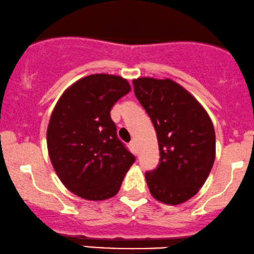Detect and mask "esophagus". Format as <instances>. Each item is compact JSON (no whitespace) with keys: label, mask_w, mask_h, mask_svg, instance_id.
I'll list each match as a JSON object with an SVG mask.
<instances>
[{"label":"esophagus","mask_w":254,"mask_h":254,"mask_svg":"<svg viewBox=\"0 0 254 254\" xmlns=\"http://www.w3.org/2000/svg\"><path fill=\"white\" fill-rule=\"evenodd\" d=\"M129 146H130V148H132V150H133V152L138 151V145H136L135 140H132V141L129 142Z\"/></svg>","instance_id":"34e87169"}]
</instances>
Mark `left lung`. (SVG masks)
I'll list each match as a JSON object with an SVG mask.
<instances>
[{
	"mask_svg": "<svg viewBox=\"0 0 254 254\" xmlns=\"http://www.w3.org/2000/svg\"><path fill=\"white\" fill-rule=\"evenodd\" d=\"M134 94L157 133L160 159L145 174L154 198L180 204L195 196L215 160V132L203 107L171 79L138 78Z\"/></svg>",
	"mask_w": 254,
	"mask_h": 254,
	"instance_id": "left-lung-1",
	"label": "left lung"
}]
</instances>
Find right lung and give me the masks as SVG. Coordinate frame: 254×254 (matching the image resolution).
I'll return each instance as SVG.
<instances>
[{
  "label": "right lung",
  "instance_id": "obj_1",
  "mask_svg": "<svg viewBox=\"0 0 254 254\" xmlns=\"http://www.w3.org/2000/svg\"><path fill=\"white\" fill-rule=\"evenodd\" d=\"M129 91L121 77L91 74L71 85L53 109L47 128L51 162L62 183L79 197H113L135 162L110 119L112 107Z\"/></svg>",
  "mask_w": 254,
  "mask_h": 254
}]
</instances>
